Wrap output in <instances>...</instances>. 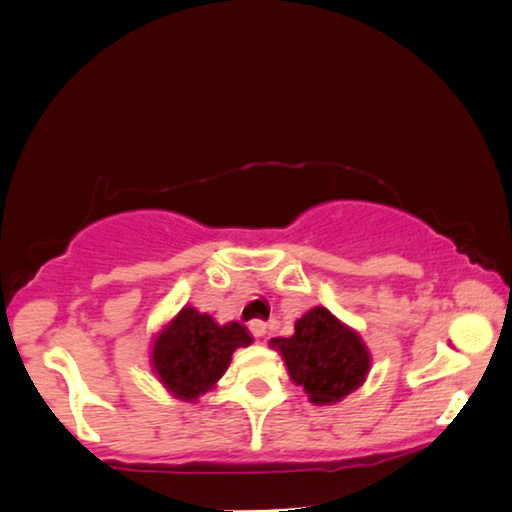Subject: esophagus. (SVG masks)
Masks as SVG:
<instances>
[{"mask_svg":"<svg viewBox=\"0 0 512 512\" xmlns=\"http://www.w3.org/2000/svg\"><path fill=\"white\" fill-rule=\"evenodd\" d=\"M266 320H259V318H255V320H250V334L255 336V339H259V336H264L266 334Z\"/></svg>","mask_w":512,"mask_h":512,"instance_id":"esophagus-1","label":"esophagus"}]
</instances>
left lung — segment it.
I'll use <instances>...</instances> for the list:
<instances>
[{
    "mask_svg": "<svg viewBox=\"0 0 512 512\" xmlns=\"http://www.w3.org/2000/svg\"><path fill=\"white\" fill-rule=\"evenodd\" d=\"M287 363L293 384L305 388L314 404L341 402L366 381L370 352L361 336L325 307L309 309L296 320V332L273 339Z\"/></svg>",
    "mask_w": 512,
    "mask_h": 512,
    "instance_id": "8db88e82",
    "label": "left lung"
}]
</instances>
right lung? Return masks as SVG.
Returning <instances> with one entry per match:
<instances>
[{"label": "right lung", "mask_w": 512, "mask_h": 512, "mask_svg": "<svg viewBox=\"0 0 512 512\" xmlns=\"http://www.w3.org/2000/svg\"><path fill=\"white\" fill-rule=\"evenodd\" d=\"M250 343L253 339L244 325L235 320L219 325L187 305L155 336L151 366L173 397L194 402L223 377L232 352Z\"/></svg>", "instance_id": "add662e5"}]
</instances>
